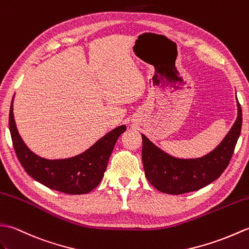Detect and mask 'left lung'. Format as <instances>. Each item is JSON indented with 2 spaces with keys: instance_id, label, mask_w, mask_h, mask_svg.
Returning <instances> with one entry per match:
<instances>
[{
  "instance_id": "left-lung-1",
  "label": "left lung",
  "mask_w": 249,
  "mask_h": 249,
  "mask_svg": "<svg viewBox=\"0 0 249 249\" xmlns=\"http://www.w3.org/2000/svg\"><path fill=\"white\" fill-rule=\"evenodd\" d=\"M241 128L242 108L237 102V118L223 142L207 156L189 160L170 157L142 135V159L147 180L160 192L171 195L202 189L219 178L227 168Z\"/></svg>"
}]
</instances>
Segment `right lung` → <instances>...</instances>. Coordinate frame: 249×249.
<instances>
[{
	"mask_svg": "<svg viewBox=\"0 0 249 249\" xmlns=\"http://www.w3.org/2000/svg\"><path fill=\"white\" fill-rule=\"evenodd\" d=\"M125 125L112 130L95 145L79 156L63 160H47L33 153L22 141L17 130L13 101L9 110V130L16 156L22 167L33 179L49 189L65 194H87L100 183L118 137Z\"/></svg>",
	"mask_w": 249,
	"mask_h": 249,
	"instance_id": "right-lung-1",
	"label": "right lung"
}]
</instances>
